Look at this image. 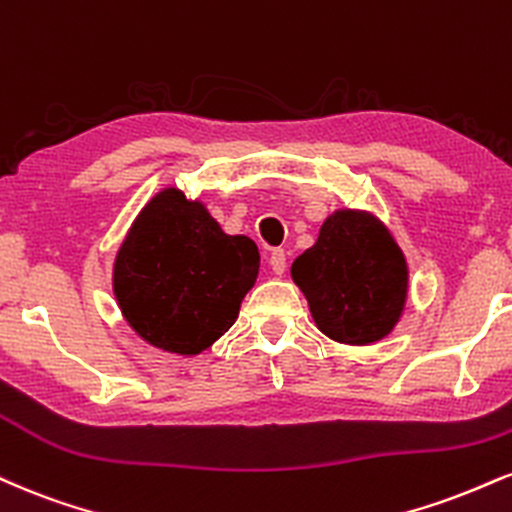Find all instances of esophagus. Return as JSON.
Segmentation results:
<instances>
[{
    "label": "esophagus",
    "instance_id": "1",
    "mask_svg": "<svg viewBox=\"0 0 512 512\" xmlns=\"http://www.w3.org/2000/svg\"><path fill=\"white\" fill-rule=\"evenodd\" d=\"M269 267H272V272L279 274V276L286 272V252L274 250L272 255H269Z\"/></svg>",
    "mask_w": 512,
    "mask_h": 512
}]
</instances>
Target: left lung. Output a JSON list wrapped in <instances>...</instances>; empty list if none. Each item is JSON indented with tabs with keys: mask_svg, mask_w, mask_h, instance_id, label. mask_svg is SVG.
I'll return each instance as SVG.
<instances>
[{
	"mask_svg": "<svg viewBox=\"0 0 512 512\" xmlns=\"http://www.w3.org/2000/svg\"><path fill=\"white\" fill-rule=\"evenodd\" d=\"M291 276L317 329L346 346H369L398 324L408 300V262L384 221L362 209H336Z\"/></svg>",
	"mask_w": 512,
	"mask_h": 512,
	"instance_id": "8db88e82",
	"label": "left lung"
}]
</instances>
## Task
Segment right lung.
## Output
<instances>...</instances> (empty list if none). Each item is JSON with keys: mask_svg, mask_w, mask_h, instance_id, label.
<instances>
[{"mask_svg": "<svg viewBox=\"0 0 512 512\" xmlns=\"http://www.w3.org/2000/svg\"><path fill=\"white\" fill-rule=\"evenodd\" d=\"M257 272L255 240L229 236L200 200L164 188L123 238L112 288L135 334L190 357L231 329Z\"/></svg>", "mask_w": 512, "mask_h": 512, "instance_id": "add662e5", "label": "right lung"}]
</instances>
